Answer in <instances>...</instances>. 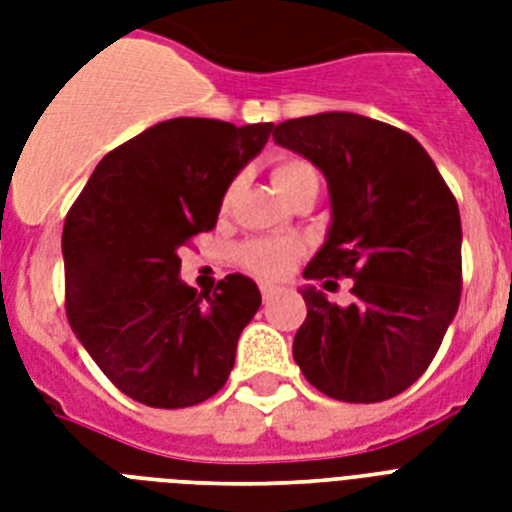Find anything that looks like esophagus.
Returning <instances> with one entry per match:
<instances>
[{
  "mask_svg": "<svg viewBox=\"0 0 512 512\" xmlns=\"http://www.w3.org/2000/svg\"><path fill=\"white\" fill-rule=\"evenodd\" d=\"M260 292H263L265 303H271L273 297H279L284 292V287H279V284H260Z\"/></svg>",
  "mask_w": 512,
  "mask_h": 512,
  "instance_id": "obj_1",
  "label": "esophagus"
}]
</instances>
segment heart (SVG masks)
Wrapping results in <instances>:
<instances>
[{
  "instance_id": "1",
  "label": "heart",
  "mask_w": 512,
  "mask_h": 512,
  "mask_svg": "<svg viewBox=\"0 0 512 512\" xmlns=\"http://www.w3.org/2000/svg\"><path fill=\"white\" fill-rule=\"evenodd\" d=\"M313 172V167L308 162H300V159H289V162H281L273 167V185L276 191H287L289 185L295 183L297 177ZM231 199V191L225 196V201ZM300 247L297 241L292 239H252L247 244L239 247V260L247 271L263 276V279H276L281 273L287 271L289 263L295 260Z\"/></svg>"
}]
</instances>
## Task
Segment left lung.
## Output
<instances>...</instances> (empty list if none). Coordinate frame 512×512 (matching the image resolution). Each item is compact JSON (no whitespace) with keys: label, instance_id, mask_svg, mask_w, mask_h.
<instances>
[{"label":"left lung","instance_id":"1","mask_svg":"<svg viewBox=\"0 0 512 512\" xmlns=\"http://www.w3.org/2000/svg\"><path fill=\"white\" fill-rule=\"evenodd\" d=\"M327 177V239L305 279L350 276V305L303 287L308 316L292 342L313 388L348 404L398 396L436 356L462 292V223L452 191L409 132L348 111L273 130Z\"/></svg>","mask_w":512,"mask_h":512}]
</instances>
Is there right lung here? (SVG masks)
Segmentation results:
<instances>
[{"label": "right lung", "mask_w": 512, "mask_h": 512, "mask_svg": "<svg viewBox=\"0 0 512 512\" xmlns=\"http://www.w3.org/2000/svg\"><path fill=\"white\" fill-rule=\"evenodd\" d=\"M273 124L167 119L100 159L63 225L66 311L108 380L156 409L215 396L263 297L231 273L196 292L177 249L212 231L228 185Z\"/></svg>", "instance_id": "1"}]
</instances>
